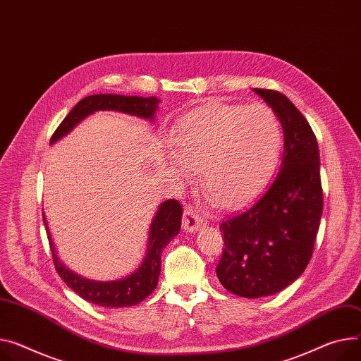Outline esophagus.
Segmentation results:
<instances>
[{
  "mask_svg": "<svg viewBox=\"0 0 361 361\" xmlns=\"http://www.w3.org/2000/svg\"><path fill=\"white\" fill-rule=\"evenodd\" d=\"M204 224H205L204 218H202L195 209H192V208L185 209V212H183V219H182V227H183V230H185L186 233L197 231V230L201 228Z\"/></svg>",
  "mask_w": 361,
  "mask_h": 361,
  "instance_id": "34e87169",
  "label": "esophagus"
}]
</instances>
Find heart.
Here are the masks:
<instances>
[{
	"instance_id": "b5f03b06",
	"label": "heart",
	"mask_w": 361,
	"mask_h": 361,
	"mask_svg": "<svg viewBox=\"0 0 361 361\" xmlns=\"http://www.w3.org/2000/svg\"><path fill=\"white\" fill-rule=\"evenodd\" d=\"M172 142L175 173L189 180L201 169L204 188L231 209L250 202L273 176L282 127L264 104L208 102L175 127Z\"/></svg>"
}]
</instances>
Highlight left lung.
I'll list each match as a JSON object with an SVG mask.
<instances>
[{
    "label": "left lung",
    "instance_id": "8db88e82",
    "mask_svg": "<svg viewBox=\"0 0 361 361\" xmlns=\"http://www.w3.org/2000/svg\"><path fill=\"white\" fill-rule=\"evenodd\" d=\"M276 113L285 150L279 173L244 211L219 226L224 248L216 276L227 290L262 298L288 288L307 269L322 215L317 137L283 94L253 90Z\"/></svg>",
    "mask_w": 361,
    "mask_h": 361
}]
</instances>
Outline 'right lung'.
<instances>
[{
    "instance_id": "obj_1",
    "label": "right lung",
    "mask_w": 361,
    "mask_h": 361,
    "mask_svg": "<svg viewBox=\"0 0 361 361\" xmlns=\"http://www.w3.org/2000/svg\"><path fill=\"white\" fill-rule=\"evenodd\" d=\"M157 104L159 99L156 97L143 98L113 94L85 97L71 109V113L63 118L56 131L53 133L50 138V145L66 135L79 121L95 113V111H120V113L153 120L154 111L157 109ZM180 202L176 200L164 201L159 207L152 223L149 234V250L142 266L134 273H131L127 277H123L120 281L95 282L88 281L85 277H80L79 274L71 271L68 267H65L63 263L59 262V257L56 252H54V244L50 238V231L46 223V218L43 215V223L46 226L53 263L63 282L82 299L106 308L133 307V305H137L138 302L146 299L156 289L160 274V259L163 248L180 231Z\"/></svg>"
}]
</instances>
